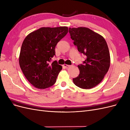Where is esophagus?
Wrapping results in <instances>:
<instances>
[{
    "mask_svg": "<svg viewBox=\"0 0 130 130\" xmlns=\"http://www.w3.org/2000/svg\"><path fill=\"white\" fill-rule=\"evenodd\" d=\"M63 67H65L66 68H68L70 67V66L67 65V64H63Z\"/></svg>",
    "mask_w": 130,
    "mask_h": 130,
    "instance_id": "1",
    "label": "esophagus"
}]
</instances>
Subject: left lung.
<instances>
[{
	"instance_id": "8db88e82",
	"label": "left lung",
	"mask_w": 130,
	"mask_h": 130,
	"mask_svg": "<svg viewBox=\"0 0 130 130\" xmlns=\"http://www.w3.org/2000/svg\"><path fill=\"white\" fill-rule=\"evenodd\" d=\"M74 44L86 56L83 64L78 65V76L73 81L77 87L90 89L103 80L110 66V54L105 38L88 27L69 29Z\"/></svg>"
}]
</instances>
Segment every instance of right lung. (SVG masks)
Here are the masks:
<instances>
[{"label": "right lung", "instance_id": "1", "mask_svg": "<svg viewBox=\"0 0 130 130\" xmlns=\"http://www.w3.org/2000/svg\"><path fill=\"white\" fill-rule=\"evenodd\" d=\"M68 32L67 26L42 27L27 35L22 43L19 63L26 79L35 87L45 89L55 83L62 67L49 62L57 43Z\"/></svg>", "mask_w": 130, "mask_h": 130}]
</instances>
